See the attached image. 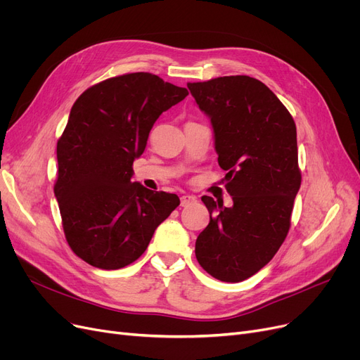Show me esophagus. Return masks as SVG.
Instances as JSON below:
<instances>
[{
    "label": "esophagus",
    "instance_id": "obj_1",
    "mask_svg": "<svg viewBox=\"0 0 360 360\" xmlns=\"http://www.w3.org/2000/svg\"><path fill=\"white\" fill-rule=\"evenodd\" d=\"M197 202V198L194 195H182L181 197V205L182 207H190Z\"/></svg>",
    "mask_w": 360,
    "mask_h": 360
}]
</instances>
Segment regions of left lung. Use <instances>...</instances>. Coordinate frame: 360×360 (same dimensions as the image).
Instances as JSON below:
<instances>
[{"label":"left lung","instance_id":"left-lung-1","mask_svg":"<svg viewBox=\"0 0 360 360\" xmlns=\"http://www.w3.org/2000/svg\"><path fill=\"white\" fill-rule=\"evenodd\" d=\"M210 118L217 160L233 205L201 197L210 223L198 235L195 257L217 280L254 276L285 242L300 188L296 125L276 94L248 75L188 83Z\"/></svg>","mask_w":360,"mask_h":360}]
</instances>
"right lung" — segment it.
<instances>
[{
  "label": "right lung",
  "instance_id": "1",
  "mask_svg": "<svg viewBox=\"0 0 360 360\" xmlns=\"http://www.w3.org/2000/svg\"><path fill=\"white\" fill-rule=\"evenodd\" d=\"M185 87L150 72H131L89 87L74 102L56 144L53 193L65 239L90 266L118 270L148 247L158 226L179 205L176 194L131 182L148 132Z\"/></svg>",
  "mask_w": 360,
  "mask_h": 360
}]
</instances>
